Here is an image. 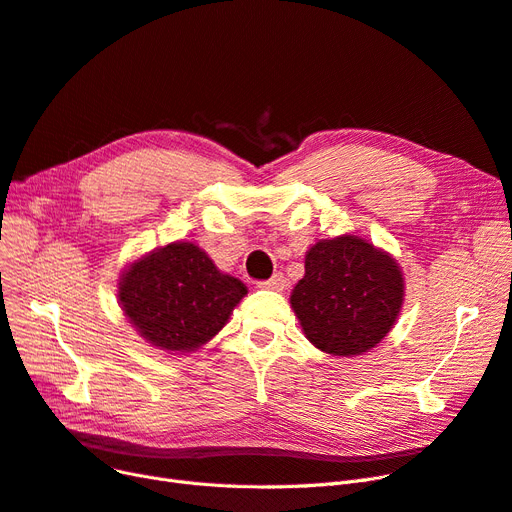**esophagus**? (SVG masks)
I'll return each mask as SVG.
<instances>
[{"label":"esophagus","instance_id":"esophagus-1","mask_svg":"<svg viewBox=\"0 0 512 512\" xmlns=\"http://www.w3.org/2000/svg\"><path fill=\"white\" fill-rule=\"evenodd\" d=\"M257 285H259L261 289H270V291H282V289L287 287V278L278 272V274H274L270 280H261V282H257Z\"/></svg>","mask_w":512,"mask_h":512}]
</instances>
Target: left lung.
Listing matches in <instances>:
<instances>
[{"label":"left lung","mask_w":512,"mask_h":512,"mask_svg":"<svg viewBox=\"0 0 512 512\" xmlns=\"http://www.w3.org/2000/svg\"><path fill=\"white\" fill-rule=\"evenodd\" d=\"M405 278L396 259L358 236L318 240L291 308L310 342L333 356L375 348L403 308Z\"/></svg>","instance_id":"1"}]
</instances>
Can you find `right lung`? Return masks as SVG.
<instances>
[{
  "instance_id": "1",
  "label": "right lung",
  "mask_w": 512,
  "mask_h": 512,
  "mask_svg": "<svg viewBox=\"0 0 512 512\" xmlns=\"http://www.w3.org/2000/svg\"><path fill=\"white\" fill-rule=\"evenodd\" d=\"M246 295L192 242H170L137 259L118 282L120 306L147 344L168 354L194 352L213 339Z\"/></svg>"
}]
</instances>
